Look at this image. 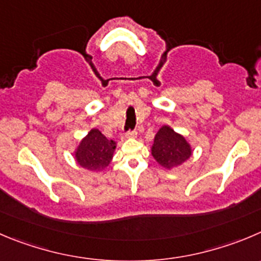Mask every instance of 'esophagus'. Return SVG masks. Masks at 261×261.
Masks as SVG:
<instances>
[{
  "label": "esophagus",
  "mask_w": 261,
  "mask_h": 261,
  "mask_svg": "<svg viewBox=\"0 0 261 261\" xmlns=\"http://www.w3.org/2000/svg\"><path fill=\"white\" fill-rule=\"evenodd\" d=\"M137 136V132L136 130H128V132L124 133V137L125 138H135Z\"/></svg>",
  "instance_id": "esophagus-1"
}]
</instances>
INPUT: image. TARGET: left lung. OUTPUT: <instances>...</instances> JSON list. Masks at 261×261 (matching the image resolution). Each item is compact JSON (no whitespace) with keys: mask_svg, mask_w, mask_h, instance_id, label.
<instances>
[{"mask_svg":"<svg viewBox=\"0 0 261 261\" xmlns=\"http://www.w3.org/2000/svg\"><path fill=\"white\" fill-rule=\"evenodd\" d=\"M151 153L161 166L172 169L190 159L192 150L183 136L175 133L170 126L164 125L156 133Z\"/></svg>","mask_w":261,"mask_h":261,"instance_id":"left-lung-1","label":"left lung"}]
</instances>
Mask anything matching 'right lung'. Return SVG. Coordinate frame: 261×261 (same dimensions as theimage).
Here are the masks:
<instances>
[{"instance_id":"add662e5","label":"right lung","mask_w":261,"mask_h":261,"mask_svg":"<svg viewBox=\"0 0 261 261\" xmlns=\"http://www.w3.org/2000/svg\"><path fill=\"white\" fill-rule=\"evenodd\" d=\"M115 147L113 140H108L98 129H92L76 148L75 160L84 169L100 172L109 165Z\"/></svg>"}]
</instances>
